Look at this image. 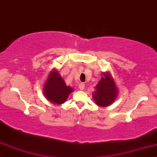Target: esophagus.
Here are the masks:
<instances>
[{
    "mask_svg": "<svg viewBox=\"0 0 157 157\" xmlns=\"http://www.w3.org/2000/svg\"><path fill=\"white\" fill-rule=\"evenodd\" d=\"M85 87V84L83 83H80V84H79V89H80V90H83V89Z\"/></svg>",
    "mask_w": 157,
    "mask_h": 157,
    "instance_id": "1",
    "label": "esophagus"
}]
</instances>
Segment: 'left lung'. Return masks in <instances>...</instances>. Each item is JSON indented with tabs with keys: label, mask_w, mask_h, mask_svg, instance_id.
Returning a JSON list of instances; mask_svg holds the SVG:
<instances>
[{
	"label": "left lung",
	"mask_w": 157,
	"mask_h": 157,
	"mask_svg": "<svg viewBox=\"0 0 157 157\" xmlns=\"http://www.w3.org/2000/svg\"><path fill=\"white\" fill-rule=\"evenodd\" d=\"M117 92L113 79L108 74L103 73V77L96 86V91L93 94L95 102L99 106H107L112 104L116 98Z\"/></svg>",
	"instance_id": "8db88e82"
}]
</instances>
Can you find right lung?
I'll return each instance as SVG.
<instances>
[{
	"label": "right lung",
	"mask_w": 157,
	"mask_h": 157,
	"mask_svg": "<svg viewBox=\"0 0 157 157\" xmlns=\"http://www.w3.org/2000/svg\"><path fill=\"white\" fill-rule=\"evenodd\" d=\"M44 94L48 101L55 104H62L73 89L67 86L61 75L54 70L49 74L48 78L44 86Z\"/></svg>",
	"instance_id": "1"
}]
</instances>
